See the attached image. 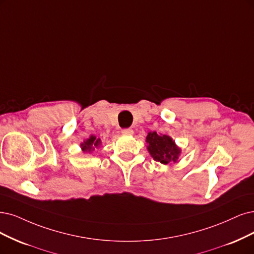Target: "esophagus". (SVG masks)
Returning <instances> with one entry per match:
<instances>
[{
    "instance_id": "esophagus-1",
    "label": "esophagus",
    "mask_w": 254,
    "mask_h": 254,
    "mask_svg": "<svg viewBox=\"0 0 254 254\" xmlns=\"http://www.w3.org/2000/svg\"><path fill=\"white\" fill-rule=\"evenodd\" d=\"M122 135L125 136H132L134 134V130L133 129H129V128H126V129H122Z\"/></svg>"
}]
</instances>
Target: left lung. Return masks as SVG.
Here are the masks:
<instances>
[{
    "label": "left lung",
    "instance_id": "left-lung-1",
    "mask_svg": "<svg viewBox=\"0 0 254 254\" xmlns=\"http://www.w3.org/2000/svg\"><path fill=\"white\" fill-rule=\"evenodd\" d=\"M145 141L147 151L155 161L164 165H172L180 161L182 151L172 137L157 132H148Z\"/></svg>",
    "mask_w": 254,
    "mask_h": 254
}]
</instances>
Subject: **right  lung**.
<instances>
[{
  "label": "right lung",
  "mask_w": 254,
  "mask_h": 254,
  "mask_svg": "<svg viewBox=\"0 0 254 254\" xmlns=\"http://www.w3.org/2000/svg\"><path fill=\"white\" fill-rule=\"evenodd\" d=\"M101 139L99 137H96L94 135H91L89 138H87L86 140H83V142L80 143V148L81 152L84 154H90L92 153L94 149L98 148L101 145Z\"/></svg>",
  "instance_id": "obj_1"
}]
</instances>
